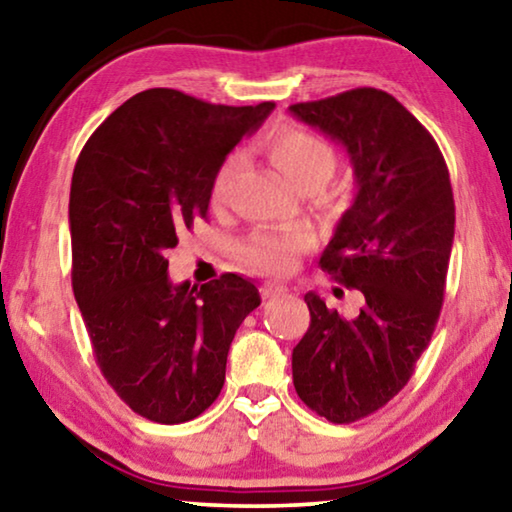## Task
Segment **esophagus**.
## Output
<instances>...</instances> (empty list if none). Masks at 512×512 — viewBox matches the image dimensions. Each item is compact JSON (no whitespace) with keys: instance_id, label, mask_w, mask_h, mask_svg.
Segmentation results:
<instances>
[{"instance_id":"obj_1","label":"esophagus","mask_w":512,"mask_h":512,"mask_svg":"<svg viewBox=\"0 0 512 512\" xmlns=\"http://www.w3.org/2000/svg\"><path fill=\"white\" fill-rule=\"evenodd\" d=\"M287 291V287L280 282H266L264 284V298H273V296H280V293Z\"/></svg>"}]
</instances>
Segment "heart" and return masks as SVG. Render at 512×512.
I'll return each mask as SVG.
<instances>
[{"instance_id":"obj_1","label":"heart","mask_w":512,"mask_h":512,"mask_svg":"<svg viewBox=\"0 0 512 512\" xmlns=\"http://www.w3.org/2000/svg\"><path fill=\"white\" fill-rule=\"evenodd\" d=\"M268 155L277 169L300 189L323 187L336 169V155L318 135L300 131V128H282L266 144ZM241 167V153L225 158L216 171L212 198L223 203L230 194L232 180ZM311 246V237L302 230H257L241 248L244 259L255 268L268 273H287L296 264V257Z\"/></svg>"}]
</instances>
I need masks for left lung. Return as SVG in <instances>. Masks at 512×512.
Masks as SVG:
<instances>
[{
    "mask_svg": "<svg viewBox=\"0 0 512 512\" xmlns=\"http://www.w3.org/2000/svg\"><path fill=\"white\" fill-rule=\"evenodd\" d=\"M289 110L348 151L357 183L320 268L366 302L345 320L309 291L311 323L291 357L300 400L348 424L391 402L431 341L454 244L452 183L436 140L384 90Z\"/></svg>",
    "mask_w": 512,
    "mask_h": 512,
    "instance_id": "left-lung-1",
    "label": "left lung"
}]
</instances>
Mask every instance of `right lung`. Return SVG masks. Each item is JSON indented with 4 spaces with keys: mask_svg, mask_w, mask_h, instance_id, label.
I'll return each mask as SVG.
<instances>
[{
    "mask_svg": "<svg viewBox=\"0 0 512 512\" xmlns=\"http://www.w3.org/2000/svg\"><path fill=\"white\" fill-rule=\"evenodd\" d=\"M275 108L144 90L92 133L69 192L72 287L103 377L142 418L194 420L219 397L239 325L259 307L246 277L169 280V248L205 219L216 171Z\"/></svg>",
    "mask_w": 512,
    "mask_h": 512,
    "instance_id": "add662e5",
    "label": "right lung"
}]
</instances>
